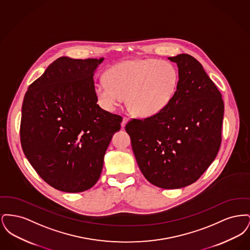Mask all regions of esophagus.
<instances>
[{
	"label": "esophagus",
	"instance_id": "1",
	"mask_svg": "<svg viewBox=\"0 0 250 250\" xmlns=\"http://www.w3.org/2000/svg\"><path fill=\"white\" fill-rule=\"evenodd\" d=\"M128 120H129V118H128V117H126V116H125V117L123 118V121H122V124H121L122 127H125V125H126V123L128 122Z\"/></svg>",
	"mask_w": 250,
	"mask_h": 250
}]
</instances>
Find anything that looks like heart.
Listing matches in <instances>:
<instances>
[{"label": "heart", "mask_w": 250, "mask_h": 250, "mask_svg": "<svg viewBox=\"0 0 250 250\" xmlns=\"http://www.w3.org/2000/svg\"><path fill=\"white\" fill-rule=\"evenodd\" d=\"M107 79H101L95 85L101 107L112 111L128 95V104L138 115L151 117L162 112L172 101L179 76L174 65L167 61L138 59L112 66Z\"/></svg>", "instance_id": "b5f03b06"}]
</instances>
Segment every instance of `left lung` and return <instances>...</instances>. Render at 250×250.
Segmentation results:
<instances>
[{
  "label": "left lung",
  "mask_w": 250,
  "mask_h": 250,
  "mask_svg": "<svg viewBox=\"0 0 250 250\" xmlns=\"http://www.w3.org/2000/svg\"><path fill=\"white\" fill-rule=\"evenodd\" d=\"M168 60L178 66L172 101L155 116L130 120L125 131L144 177L158 188L176 189L195 183L214 161L224 103L200 62L188 54Z\"/></svg>",
  "instance_id": "left-lung-1"
}]
</instances>
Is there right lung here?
I'll return each mask as SVG.
<instances>
[{
  "label": "right lung",
  "mask_w": 250,
  "mask_h": 250,
  "mask_svg": "<svg viewBox=\"0 0 250 250\" xmlns=\"http://www.w3.org/2000/svg\"><path fill=\"white\" fill-rule=\"evenodd\" d=\"M100 59L60 57L24 96L21 143L38 175L58 190L94 187L123 118L99 107L95 92Z\"/></svg>",
  "instance_id": "1"
}]
</instances>
